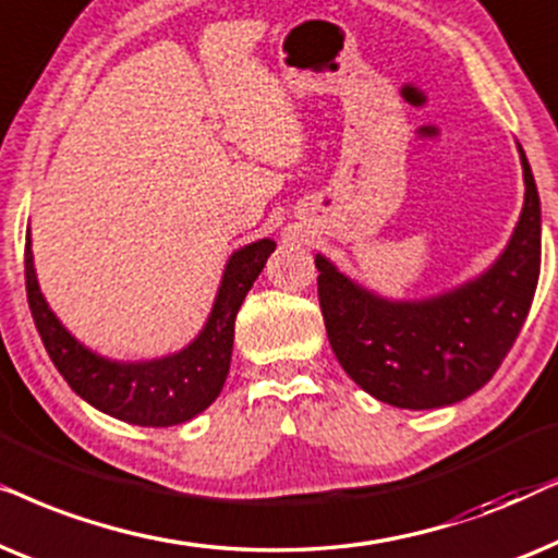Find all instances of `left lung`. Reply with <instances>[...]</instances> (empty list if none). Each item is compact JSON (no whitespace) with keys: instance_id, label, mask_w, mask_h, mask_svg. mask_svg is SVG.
I'll use <instances>...</instances> for the list:
<instances>
[{"instance_id":"1","label":"left lung","mask_w":558,"mask_h":558,"mask_svg":"<svg viewBox=\"0 0 558 558\" xmlns=\"http://www.w3.org/2000/svg\"><path fill=\"white\" fill-rule=\"evenodd\" d=\"M525 204L508 247L480 278L426 301H385L316 255L318 303L344 373L408 411L451 405L502 365L531 311L541 272V202L523 147Z\"/></svg>"}]
</instances>
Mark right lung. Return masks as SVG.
Masks as SVG:
<instances>
[{"mask_svg": "<svg viewBox=\"0 0 558 558\" xmlns=\"http://www.w3.org/2000/svg\"><path fill=\"white\" fill-rule=\"evenodd\" d=\"M275 250L272 240L236 250L225 267L217 301L204 331L178 354L150 362H111L71 337L37 286L29 234L25 242V286L37 333L65 383L101 413L135 426H175L206 411L229 375L234 318L244 295Z\"/></svg>", "mask_w": 558, "mask_h": 558, "instance_id": "add662e5", "label": "right lung"}]
</instances>
